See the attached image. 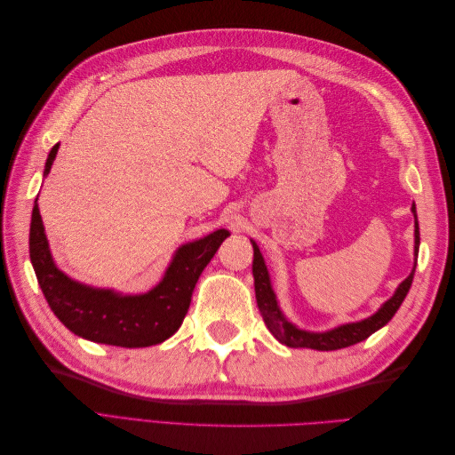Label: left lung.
<instances>
[{
    "label": "left lung",
    "instance_id": "obj_1",
    "mask_svg": "<svg viewBox=\"0 0 455 455\" xmlns=\"http://www.w3.org/2000/svg\"><path fill=\"white\" fill-rule=\"evenodd\" d=\"M411 212L416 216V206H411ZM254 246V261H252V273H254V288H256V301H258V309L264 316V323L269 328V332L277 338L281 343L288 347H307V349H316V351H334V349H343L355 346L366 338H370L371 334L379 330L381 326L387 324L393 315L401 307V304L404 301L411 281H414V273L416 267L411 269V273L408 277L401 283V286L396 288V292L391 299L385 301L381 306V309L368 316V319L361 321V323H351V324H343L338 326L330 332L324 334H311L306 332V330L296 328L292 323H288L279 306L277 299H275L273 288L269 283V275H267V267L264 264V258L259 254V249L256 246V243L252 241ZM419 251V226H418V218H416V256Z\"/></svg>",
    "mask_w": 455,
    "mask_h": 455
}]
</instances>
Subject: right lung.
<instances>
[{
	"mask_svg": "<svg viewBox=\"0 0 455 455\" xmlns=\"http://www.w3.org/2000/svg\"><path fill=\"white\" fill-rule=\"evenodd\" d=\"M52 146L45 176L57 157ZM229 231L218 229L204 239L178 249L163 281L140 296H119L112 291L79 284L54 266L37 204L30 224V259L49 307L76 336L117 347H149L171 338L189 309L199 275L216 254Z\"/></svg>",
	"mask_w": 455,
	"mask_h": 455,
	"instance_id": "1",
	"label": "right lung"
}]
</instances>
